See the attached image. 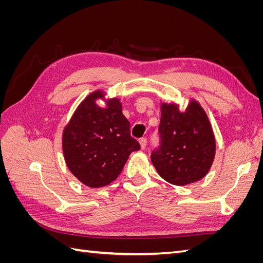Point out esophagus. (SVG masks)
I'll use <instances>...</instances> for the list:
<instances>
[{
	"label": "esophagus",
	"instance_id": "1",
	"mask_svg": "<svg viewBox=\"0 0 263 263\" xmlns=\"http://www.w3.org/2000/svg\"><path fill=\"white\" fill-rule=\"evenodd\" d=\"M139 145H140V148L144 150L146 148V145H147V139L146 138H140L139 139Z\"/></svg>",
	"mask_w": 263,
	"mask_h": 263
}]
</instances>
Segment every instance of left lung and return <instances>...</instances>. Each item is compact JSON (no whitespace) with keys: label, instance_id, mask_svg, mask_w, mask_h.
<instances>
[{"label":"left lung","instance_id":"8db88e82","mask_svg":"<svg viewBox=\"0 0 263 263\" xmlns=\"http://www.w3.org/2000/svg\"><path fill=\"white\" fill-rule=\"evenodd\" d=\"M161 145L151 154L159 176L173 185H187L209 173L216 140L208 114L191 99L184 110L177 103H160Z\"/></svg>","mask_w":263,"mask_h":263}]
</instances>
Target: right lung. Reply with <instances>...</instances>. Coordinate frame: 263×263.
<instances>
[{
  "mask_svg": "<svg viewBox=\"0 0 263 263\" xmlns=\"http://www.w3.org/2000/svg\"><path fill=\"white\" fill-rule=\"evenodd\" d=\"M104 100L105 107L97 105ZM117 98L90 93L79 104L62 133V151L70 172L89 187H102L121 174L133 151L139 150Z\"/></svg>",
  "mask_w": 263,
  "mask_h": 263,
  "instance_id": "1",
  "label": "right lung"
}]
</instances>
